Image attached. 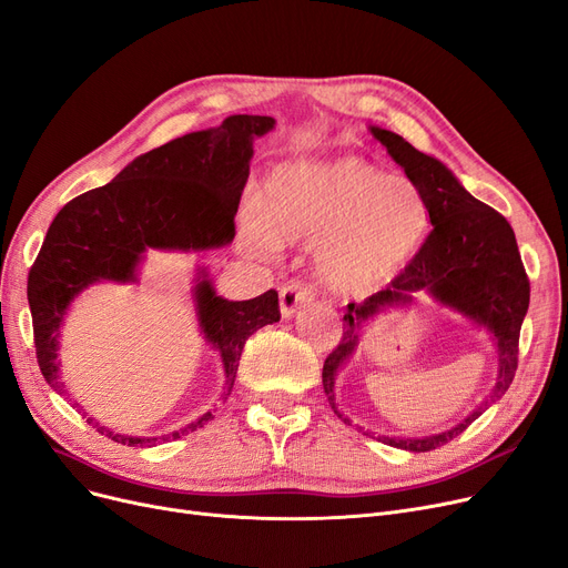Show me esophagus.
<instances>
[{"label": "esophagus", "mask_w": 568, "mask_h": 568, "mask_svg": "<svg viewBox=\"0 0 568 568\" xmlns=\"http://www.w3.org/2000/svg\"><path fill=\"white\" fill-rule=\"evenodd\" d=\"M311 300H313L311 285H306L302 281L285 283L281 287V313H283V317H292L294 311H297L300 306H304Z\"/></svg>", "instance_id": "obj_1"}]
</instances>
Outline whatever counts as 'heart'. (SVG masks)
Wrapping results in <instances>:
<instances>
[{
	"instance_id": "b5f03b06",
	"label": "heart",
	"mask_w": 568,
	"mask_h": 568,
	"mask_svg": "<svg viewBox=\"0 0 568 568\" xmlns=\"http://www.w3.org/2000/svg\"><path fill=\"white\" fill-rule=\"evenodd\" d=\"M427 230L420 187L357 155L278 166L262 200L241 215V239L255 255H271L281 243H317L315 274L343 297L397 278Z\"/></svg>"
}]
</instances>
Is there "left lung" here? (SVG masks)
<instances>
[{
  "instance_id": "1",
  "label": "left lung",
  "mask_w": 568,
  "mask_h": 568,
  "mask_svg": "<svg viewBox=\"0 0 568 568\" xmlns=\"http://www.w3.org/2000/svg\"><path fill=\"white\" fill-rule=\"evenodd\" d=\"M372 134L387 148L392 160L404 166L406 176L420 187L434 230L402 274L385 290L368 297L364 304H348V313L343 315V336L323 366V385L336 417L351 425L334 399L336 368L355 351L362 323L385 306L408 304L410 292L427 287L438 302L457 308L474 323L485 325L495 336L499 351L497 387L464 423L425 438L381 436L383 443H389L394 448L429 453L459 436L510 387L517 372L523 320L529 308V278L520 251H517L513 227L501 213L468 194L450 169L417 151L399 134L381 128H372Z\"/></svg>"
}]
</instances>
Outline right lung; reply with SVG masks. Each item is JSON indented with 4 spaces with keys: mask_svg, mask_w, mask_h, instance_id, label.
<instances>
[{
    "mask_svg": "<svg viewBox=\"0 0 568 568\" xmlns=\"http://www.w3.org/2000/svg\"><path fill=\"white\" fill-rule=\"evenodd\" d=\"M274 122L268 115H230L213 130L185 134L139 155L111 183L62 206L28 278L37 362L48 383L58 387V334L81 290L97 281H134L145 248L206 251L234 239V215L251 174L253 143ZM194 300L200 327L220 351L232 389L245 338L281 320L278 292L266 290L255 300L227 302L204 278L194 287ZM206 420L211 413L166 438H181ZM97 432L122 446L151 443L100 425Z\"/></svg>",
    "mask_w": 568,
    "mask_h": 568,
    "instance_id": "obj_1",
    "label": "right lung"
}]
</instances>
